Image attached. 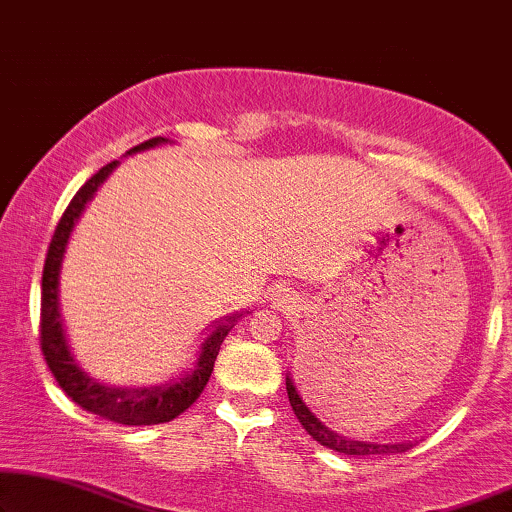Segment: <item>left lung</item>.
I'll use <instances>...</instances> for the list:
<instances>
[{
  "label": "left lung",
  "mask_w": 512,
  "mask_h": 512,
  "mask_svg": "<svg viewBox=\"0 0 512 512\" xmlns=\"http://www.w3.org/2000/svg\"><path fill=\"white\" fill-rule=\"evenodd\" d=\"M287 385V397H290L292 410L297 415V420L304 424V429L311 434L320 445H325L329 450L341 452V455H352V457H366V455H394V452H406L410 445H373V443H362V441H348V438L334 434L329 431L325 424H322L318 417H315L311 410L304 406V401L299 399L297 390H294L292 380H285Z\"/></svg>",
  "instance_id": "1"
}]
</instances>
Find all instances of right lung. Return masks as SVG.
I'll list each match as a JSON object with an SVG mask.
<instances>
[{"instance_id":"add662e5","label":"right lung","mask_w":512,"mask_h":512,"mask_svg":"<svg viewBox=\"0 0 512 512\" xmlns=\"http://www.w3.org/2000/svg\"><path fill=\"white\" fill-rule=\"evenodd\" d=\"M167 139H148L134 146L129 153L143 148H153L157 143ZM115 162H109L106 167L97 171L95 176L88 178L85 185L74 194V199L69 201V206L64 208L60 222H57L53 239H50L46 262H43V278H41V320H39V343L43 359H46L50 373H53L57 385L62 387L67 397L78 403L83 410H88L92 415L104 417V420L127 424V427H146V424H162L171 422L174 417L185 413L194 401L199 399V394L204 392L213 373L215 357L220 352V343L225 341L227 331L232 325H222L211 334V338L204 343L201 350L199 364L190 376L183 378L181 383L171 387H157V390H115V387H104L95 383V380L85 376L78 369L74 357L64 341V331L60 322V311H57V276H60V262L64 246H67L69 232L74 227L78 215H81L83 206L88 204V199L95 194L99 183H104V178L111 174Z\"/></svg>"}]
</instances>
